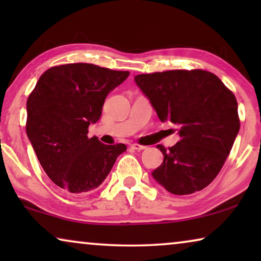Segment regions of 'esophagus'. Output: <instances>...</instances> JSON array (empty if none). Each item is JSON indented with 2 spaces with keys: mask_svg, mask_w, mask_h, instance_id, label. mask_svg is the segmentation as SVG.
Here are the masks:
<instances>
[{
  "mask_svg": "<svg viewBox=\"0 0 261 261\" xmlns=\"http://www.w3.org/2000/svg\"><path fill=\"white\" fill-rule=\"evenodd\" d=\"M132 148L137 149V151H142V149H145L146 147H145V146H141V145H138V144H133V145H132Z\"/></svg>",
  "mask_w": 261,
  "mask_h": 261,
  "instance_id": "esophagus-1",
  "label": "esophagus"
}]
</instances>
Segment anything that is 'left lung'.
<instances>
[{"label":"left lung","mask_w":261,"mask_h":261,"mask_svg":"<svg viewBox=\"0 0 261 261\" xmlns=\"http://www.w3.org/2000/svg\"><path fill=\"white\" fill-rule=\"evenodd\" d=\"M134 81L159 120L178 126L180 137L169 149L156 146L164 160L152 177L173 195H190L208 187L240 129L233 92L204 70L137 74Z\"/></svg>","instance_id":"1"}]
</instances>
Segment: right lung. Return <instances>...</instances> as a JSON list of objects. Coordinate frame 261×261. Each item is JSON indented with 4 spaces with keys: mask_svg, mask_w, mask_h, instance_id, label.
<instances>
[{
    "mask_svg": "<svg viewBox=\"0 0 261 261\" xmlns=\"http://www.w3.org/2000/svg\"><path fill=\"white\" fill-rule=\"evenodd\" d=\"M128 76V71L94 64H66L45 71L28 97L27 137L49 179L65 191L95 190L127 149L88 138V127L99 120L106 97Z\"/></svg>",
    "mask_w": 261,
    "mask_h": 261,
    "instance_id": "add662e5",
    "label": "right lung"
}]
</instances>
